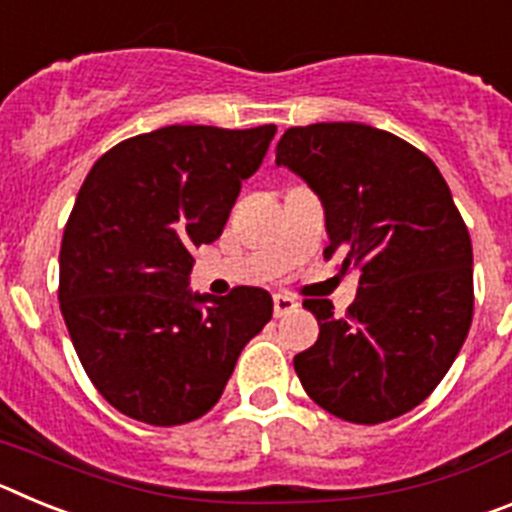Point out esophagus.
Returning a JSON list of instances; mask_svg holds the SVG:
<instances>
[{
	"label": "esophagus",
	"instance_id": "obj_1",
	"mask_svg": "<svg viewBox=\"0 0 512 512\" xmlns=\"http://www.w3.org/2000/svg\"><path fill=\"white\" fill-rule=\"evenodd\" d=\"M297 307H300V302H297L295 297L274 295V315H277V318H284V315H289V312H295Z\"/></svg>",
	"mask_w": 512,
	"mask_h": 512
}]
</instances>
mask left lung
<instances>
[{"instance_id":"left-lung-1","label":"left lung","mask_w":512,"mask_h":512,"mask_svg":"<svg viewBox=\"0 0 512 512\" xmlns=\"http://www.w3.org/2000/svg\"><path fill=\"white\" fill-rule=\"evenodd\" d=\"M277 164L300 174L325 207V259L359 269L346 315L305 300L315 346L295 356L307 395L336 418H400L438 387L474 315L472 241L431 158L361 122L289 128Z\"/></svg>"}]
</instances>
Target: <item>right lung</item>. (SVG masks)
I'll return each mask as SVG.
<instances>
[{"label":"right lung","instance_id":"add662e5","mask_svg":"<svg viewBox=\"0 0 512 512\" xmlns=\"http://www.w3.org/2000/svg\"><path fill=\"white\" fill-rule=\"evenodd\" d=\"M277 128L169 125L92 166L61 241L58 302L81 366L128 418L182 425L212 410L271 320L266 289H187L192 248L220 238Z\"/></svg>","mask_w":512,"mask_h":512}]
</instances>
